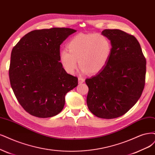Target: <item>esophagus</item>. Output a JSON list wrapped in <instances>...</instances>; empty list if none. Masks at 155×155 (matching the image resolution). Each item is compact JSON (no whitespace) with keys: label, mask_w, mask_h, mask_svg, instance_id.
<instances>
[{"label":"esophagus","mask_w":155,"mask_h":155,"mask_svg":"<svg viewBox=\"0 0 155 155\" xmlns=\"http://www.w3.org/2000/svg\"><path fill=\"white\" fill-rule=\"evenodd\" d=\"M84 82V79L83 78H82L81 77H79L78 78V83H79V84H81V83H83Z\"/></svg>","instance_id":"1"}]
</instances>
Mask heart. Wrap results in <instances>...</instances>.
<instances>
[{
    "label": "heart",
    "instance_id": "obj_1",
    "mask_svg": "<svg viewBox=\"0 0 155 155\" xmlns=\"http://www.w3.org/2000/svg\"><path fill=\"white\" fill-rule=\"evenodd\" d=\"M68 49L60 54L62 67L73 74L79 65L82 73L97 74L107 64L111 52L110 40L101 34H78L69 41Z\"/></svg>",
    "mask_w": 155,
    "mask_h": 155
}]
</instances>
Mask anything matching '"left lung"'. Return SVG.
Listing matches in <instances>:
<instances>
[{
  "instance_id": "1",
  "label": "left lung",
  "mask_w": 155,
  "mask_h": 155,
  "mask_svg": "<svg viewBox=\"0 0 155 155\" xmlns=\"http://www.w3.org/2000/svg\"><path fill=\"white\" fill-rule=\"evenodd\" d=\"M111 52L104 68L85 80L87 103L99 118H117L128 111L140 97L145 85L146 60L134 36L119 29H104Z\"/></svg>"
}]
</instances>
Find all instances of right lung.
<instances>
[{"instance_id":"obj_1","label":"right lung","mask_w":155,"mask_h":155,"mask_svg":"<svg viewBox=\"0 0 155 155\" xmlns=\"http://www.w3.org/2000/svg\"><path fill=\"white\" fill-rule=\"evenodd\" d=\"M75 32L65 28L34 30L13 48L10 84L20 104L31 115H58L67 93L77 87L78 78L67 74L59 61L60 45Z\"/></svg>"}]
</instances>
